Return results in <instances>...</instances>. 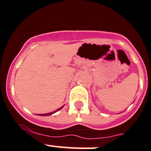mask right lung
I'll return each mask as SVG.
<instances>
[{
    "label": "right lung",
    "instance_id": "add662e5",
    "mask_svg": "<svg viewBox=\"0 0 151 151\" xmlns=\"http://www.w3.org/2000/svg\"><path fill=\"white\" fill-rule=\"evenodd\" d=\"M63 106H64V105L63 106H61L60 108H59V109H57L56 110L53 111V112H49V113H45V114H39V115H40V116H48V115H53V114H54L55 112H58L59 110H60V109H62L63 108Z\"/></svg>",
    "mask_w": 151,
    "mask_h": 151
}]
</instances>
